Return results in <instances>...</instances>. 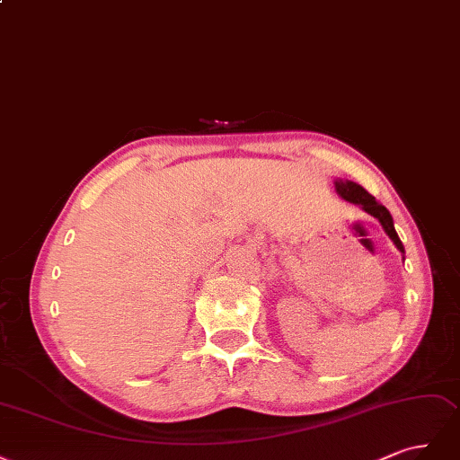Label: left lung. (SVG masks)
I'll list each match as a JSON object with an SVG mask.
<instances>
[{
	"mask_svg": "<svg viewBox=\"0 0 460 460\" xmlns=\"http://www.w3.org/2000/svg\"><path fill=\"white\" fill-rule=\"evenodd\" d=\"M334 189L340 197H342L344 200L351 202V204H358L359 208H363L367 214H370L373 217H376L380 221L382 229L386 231V234L392 239V243L397 246V250L402 252V254H405V248H403V243L399 241V236L395 233V227H394V217L392 214L388 212L386 206H382L373 195H370L368 190H365L359 183L355 181H349V180H334Z\"/></svg>",
	"mask_w": 460,
	"mask_h": 460,
	"instance_id": "obj_1",
	"label": "left lung"
}]
</instances>
